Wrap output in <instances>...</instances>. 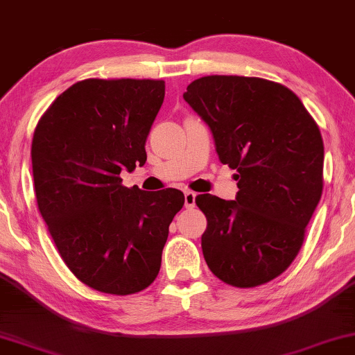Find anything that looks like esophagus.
<instances>
[{
	"mask_svg": "<svg viewBox=\"0 0 355 355\" xmlns=\"http://www.w3.org/2000/svg\"><path fill=\"white\" fill-rule=\"evenodd\" d=\"M196 205V193L193 191H185V207H188V209H191V207H195Z\"/></svg>",
	"mask_w": 355,
	"mask_h": 355,
	"instance_id": "obj_1",
	"label": "esophagus"
}]
</instances>
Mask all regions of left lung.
I'll use <instances>...</instances> for the list:
<instances>
[{
    "instance_id": "8db88e82",
    "label": "left lung",
    "mask_w": 355,
    "mask_h": 355,
    "mask_svg": "<svg viewBox=\"0 0 355 355\" xmlns=\"http://www.w3.org/2000/svg\"><path fill=\"white\" fill-rule=\"evenodd\" d=\"M183 98L209 126L220 162L237 170L234 201L196 196L207 266L235 287L269 282L294 261L323 191L318 126L291 89L261 78L205 76Z\"/></svg>"
}]
</instances>
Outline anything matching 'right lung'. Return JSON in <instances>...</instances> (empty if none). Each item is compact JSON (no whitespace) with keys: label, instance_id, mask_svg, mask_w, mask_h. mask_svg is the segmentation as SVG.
Returning a JSON list of instances; mask_svg holds the SVG:
<instances>
[{"label":"right lung","instance_id":"add662e5","mask_svg":"<svg viewBox=\"0 0 355 355\" xmlns=\"http://www.w3.org/2000/svg\"><path fill=\"white\" fill-rule=\"evenodd\" d=\"M165 96L155 79H86L60 94L32 139L39 211L71 272L98 292L130 295L157 277L180 190L121 185L144 165Z\"/></svg>","mask_w":355,"mask_h":355}]
</instances>
